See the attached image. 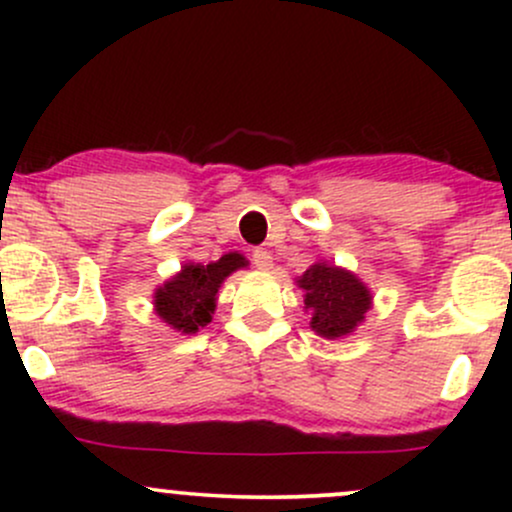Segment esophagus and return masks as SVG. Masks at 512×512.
I'll return each mask as SVG.
<instances>
[{"instance_id": "1", "label": "esophagus", "mask_w": 512, "mask_h": 512, "mask_svg": "<svg viewBox=\"0 0 512 512\" xmlns=\"http://www.w3.org/2000/svg\"><path fill=\"white\" fill-rule=\"evenodd\" d=\"M252 264H255L257 269H272V255H269V250H252Z\"/></svg>"}]
</instances>
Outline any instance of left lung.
<instances>
[{"instance_id": "obj_1", "label": "left lung", "mask_w": 512, "mask_h": 512, "mask_svg": "<svg viewBox=\"0 0 512 512\" xmlns=\"http://www.w3.org/2000/svg\"><path fill=\"white\" fill-rule=\"evenodd\" d=\"M303 289L305 310L310 313V327L325 339L346 337L363 322L373 296L368 286L349 269L315 262L298 276Z\"/></svg>"}]
</instances>
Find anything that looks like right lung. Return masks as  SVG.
<instances>
[{
  "instance_id": "right-lung-1",
  "label": "right lung",
  "mask_w": 512,
  "mask_h": 512,
  "mask_svg": "<svg viewBox=\"0 0 512 512\" xmlns=\"http://www.w3.org/2000/svg\"><path fill=\"white\" fill-rule=\"evenodd\" d=\"M240 267H248V260L238 252H228L211 264L187 262L175 276H170L154 293V310L175 332L195 334L207 327L216 310V293L223 279Z\"/></svg>"
}]
</instances>
